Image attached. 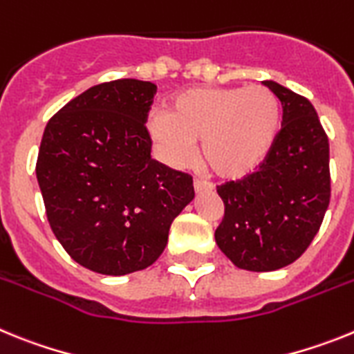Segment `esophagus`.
Returning a JSON list of instances; mask_svg holds the SVG:
<instances>
[{
  "mask_svg": "<svg viewBox=\"0 0 354 354\" xmlns=\"http://www.w3.org/2000/svg\"><path fill=\"white\" fill-rule=\"evenodd\" d=\"M193 187H195V192L200 193V192H211V184L207 183V180H202V179H195L193 180Z\"/></svg>",
  "mask_w": 354,
  "mask_h": 354,
  "instance_id": "34e87169",
  "label": "esophagus"
}]
</instances>
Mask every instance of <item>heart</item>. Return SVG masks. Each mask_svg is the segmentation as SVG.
<instances>
[{
	"mask_svg": "<svg viewBox=\"0 0 354 354\" xmlns=\"http://www.w3.org/2000/svg\"><path fill=\"white\" fill-rule=\"evenodd\" d=\"M280 127V102L261 84L245 88L202 86L175 95L165 113L147 122L158 154L179 167L200 142V156L212 174L241 177L270 154Z\"/></svg>",
	"mask_w": 354,
	"mask_h": 354,
	"instance_id": "b5f03b06",
	"label": "heart"
}]
</instances>
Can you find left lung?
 Masks as SVG:
<instances>
[{"instance_id":"8db88e82","label":"left lung","mask_w":354,"mask_h":354,"mask_svg":"<svg viewBox=\"0 0 354 354\" xmlns=\"http://www.w3.org/2000/svg\"><path fill=\"white\" fill-rule=\"evenodd\" d=\"M282 131L257 171L218 186L225 205L216 245L246 271H277L303 255L330 204V143L305 97L274 81Z\"/></svg>"}]
</instances>
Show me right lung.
Wrapping results in <instances>:
<instances>
[{
    "instance_id": "1",
    "label": "right lung",
    "mask_w": 354,
    "mask_h": 354,
    "mask_svg": "<svg viewBox=\"0 0 354 354\" xmlns=\"http://www.w3.org/2000/svg\"><path fill=\"white\" fill-rule=\"evenodd\" d=\"M156 84H95L48 122L37 180L53 234L77 264L122 277L154 264L193 179L150 158L147 113Z\"/></svg>"
}]
</instances>
